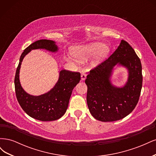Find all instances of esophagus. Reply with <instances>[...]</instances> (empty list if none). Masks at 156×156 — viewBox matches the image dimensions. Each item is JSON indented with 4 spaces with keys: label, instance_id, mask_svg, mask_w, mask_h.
<instances>
[{
    "label": "esophagus",
    "instance_id": "34e87169",
    "mask_svg": "<svg viewBox=\"0 0 156 156\" xmlns=\"http://www.w3.org/2000/svg\"><path fill=\"white\" fill-rule=\"evenodd\" d=\"M81 80H82V81H84V80H85V79H86V77H87V74H86V73L83 72L81 73Z\"/></svg>",
    "mask_w": 156,
    "mask_h": 156
}]
</instances>
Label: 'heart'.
Returning a JSON list of instances; mask_svg holds the SVG:
<instances>
[{
  "label": "heart",
  "mask_w": 156,
  "mask_h": 156,
  "mask_svg": "<svg viewBox=\"0 0 156 156\" xmlns=\"http://www.w3.org/2000/svg\"><path fill=\"white\" fill-rule=\"evenodd\" d=\"M110 53V48L107 44L101 42H92L85 45L75 48L72 51V55L78 62L83 63L89 58L97 53L91 66H96L104 60Z\"/></svg>",
  "instance_id": "obj_1"
}]
</instances>
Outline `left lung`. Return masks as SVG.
<instances>
[{
  "mask_svg": "<svg viewBox=\"0 0 156 156\" xmlns=\"http://www.w3.org/2000/svg\"><path fill=\"white\" fill-rule=\"evenodd\" d=\"M115 65L128 70L129 77L123 87H116L111 83ZM85 83L87 105L94 119L101 122L124 119L139 101L143 84L140 60L131 46L122 40L110 57L90 72Z\"/></svg>",
  "mask_w": 156,
  "mask_h": 156,
  "instance_id": "8db88e82",
  "label": "left lung"
}]
</instances>
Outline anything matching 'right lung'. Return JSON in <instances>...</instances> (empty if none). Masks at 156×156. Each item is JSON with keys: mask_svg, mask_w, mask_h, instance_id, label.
Instances as JSON below:
<instances>
[{"mask_svg": "<svg viewBox=\"0 0 156 156\" xmlns=\"http://www.w3.org/2000/svg\"><path fill=\"white\" fill-rule=\"evenodd\" d=\"M38 49L52 53H56L58 50L56 42L49 40H37L24 50L21 55L14 80L17 100L23 110L33 119L40 121L56 120L66 112L72 90L81 80V74L62 69L59 72L57 83L49 91L40 96L28 94L22 88L20 81L21 65L29 52Z\"/></svg>", "mask_w": 156, "mask_h": 156, "instance_id": "add662e5", "label": "right lung"}]
</instances>
